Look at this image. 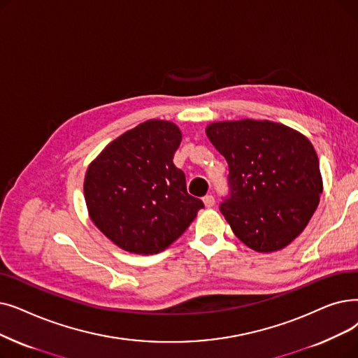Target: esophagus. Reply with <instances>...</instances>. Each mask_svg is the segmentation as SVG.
<instances>
[{
  "mask_svg": "<svg viewBox=\"0 0 358 358\" xmlns=\"http://www.w3.org/2000/svg\"><path fill=\"white\" fill-rule=\"evenodd\" d=\"M203 203H205L206 208H212V206L215 205V197L210 196V194L205 196V197H203Z\"/></svg>",
  "mask_w": 358,
  "mask_h": 358,
  "instance_id": "obj_1",
  "label": "esophagus"
}]
</instances>
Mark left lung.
I'll return each instance as SVG.
<instances>
[{
  "instance_id": "8db88e82",
  "label": "left lung",
  "mask_w": 358,
  "mask_h": 358,
  "mask_svg": "<svg viewBox=\"0 0 358 358\" xmlns=\"http://www.w3.org/2000/svg\"><path fill=\"white\" fill-rule=\"evenodd\" d=\"M206 134L228 162V194L220 209L232 232L256 252L281 250L319 205L322 177L313 145L266 120L213 122Z\"/></svg>"
}]
</instances>
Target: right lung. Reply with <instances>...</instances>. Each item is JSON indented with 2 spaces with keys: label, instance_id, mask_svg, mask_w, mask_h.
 Masks as SVG:
<instances>
[{
  "label": "right lung",
  "instance_id": "right-lung-1",
  "mask_svg": "<svg viewBox=\"0 0 358 358\" xmlns=\"http://www.w3.org/2000/svg\"><path fill=\"white\" fill-rule=\"evenodd\" d=\"M181 142L176 124L149 120L108 145L85 177L90 220L122 250L159 253L205 208L187 193L173 159Z\"/></svg>",
  "mask_w": 358,
  "mask_h": 358
}]
</instances>
